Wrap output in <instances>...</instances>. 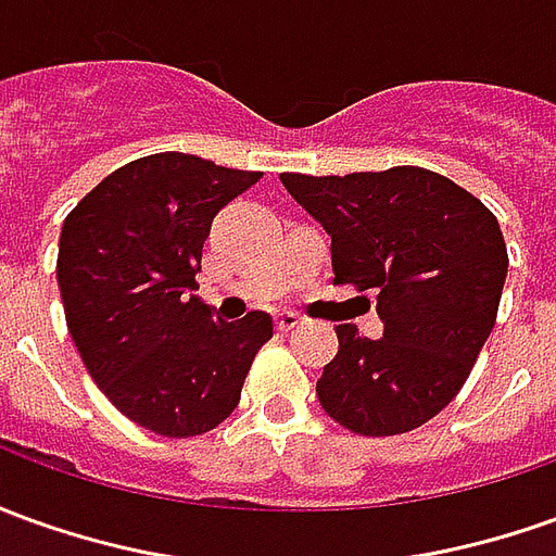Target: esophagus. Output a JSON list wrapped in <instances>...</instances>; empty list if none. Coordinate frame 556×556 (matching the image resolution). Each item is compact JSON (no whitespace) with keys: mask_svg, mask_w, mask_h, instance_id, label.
Segmentation results:
<instances>
[{"mask_svg":"<svg viewBox=\"0 0 556 556\" xmlns=\"http://www.w3.org/2000/svg\"><path fill=\"white\" fill-rule=\"evenodd\" d=\"M302 317L296 315V312H281V315L275 317V327H278V332H290L293 327H300Z\"/></svg>","mask_w":556,"mask_h":556,"instance_id":"esophagus-1","label":"esophagus"}]
</instances>
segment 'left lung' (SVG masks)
Returning a JSON list of instances; mask_svg holds the SVG:
<instances>
[{"label": "left lung", "instance_id": "8db88e82", "mask_svg": "<svg viewBox=\"0 0 556 556\" xmlns=\"http://www.w3.org/2000/svg\"><path fill=\"white\" fill-rule=\"evenodd\" d=\"M281 184L327 229L336 285L375 290L381 339L339 324L317 400L357 435L417 430L454 400L496 324L508 254L500 220L420 166Z\"/></svg>", "mask_w": 556, "mask_h": 556}]
</instances>
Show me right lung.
<instances>
[{"mask_svg":"<svg viewBox=\"0 0 556 556\" xmlns=\"http://www.w3.org/2000/svg\"><path fill=\"white\" fill-rule=\"evenodd\" d=\"M260 172L193 154H151L99 181L60 232L56 285L72 342L99 390L132 424L202 435L239 405L271 317L214 320L197 271L214 214Z\"/></svg>","mask_w":556,"mask_h":556,"instance_id":"obj_1","label":"right lung"}]
</instances>
